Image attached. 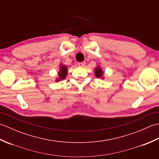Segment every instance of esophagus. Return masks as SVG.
<instances>
[{"label": "esophagus", "mask_w": 159, "mask_h": 159, "mask_svg": "<svg viewBox=\"0 0 159 159\" xmlns=\"http://www.w3.org/2000/svg\"><path fill=\"white\" fill-rule=\"evenodd\" d=\"M85 62H84V61L78 63V66H80V67H83V66H85Z\"/></svg>", "instance_id": "esophagus-1"}]
</instances>
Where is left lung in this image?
Segmentation results:
<instances>
[{"mask_svg": "<svg viewBox=\"0 0 159 159\" xmlns=\"http://www.w3.org/2000/svg\"><path fill=\"white\" fill-rule=\"evenodd\" d=\"M94 70H95L94 71V72H95V76L97 78H101V79H103L102 76H103L104 72L99 66H97Z\"/></svg>", "mask_w": 159, "mask_h": 159, "instance_id": "1", "label": "left lung"}]
</instances>
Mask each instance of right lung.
Returning <instances> with one entry per match:
<instances>
[{
	"label": "right lung",
	"mask_w": 159,
	"mask_h": 159,
	"mask_svg": "<svg viewBox=\"0 0 159 159\" xmlns=\"http://www.w3.org/2000/svg\"><path fill=\"white\" fill-rule=\"evenodd\" d=\"M67 74V66H63V64H61V67H60V69H59V72L58 74L59 77L57 79L56 81L57 82H59V80L64 79L66 77Z\"/></svg>",
	"instance_id": "obj_1"
}]
</instances>
